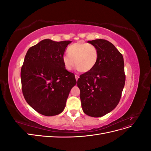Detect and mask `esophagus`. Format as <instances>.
<instances>
[{"label": "esophagus", "instance_id": "1", "mask_svg": "<svg viewBox=\"0 0 151 151\" xmlns=\"http://www.w3.org/2000/svg\"><path fill=\"white\" fill-rule=\"evenodd\" d=\"M75 77H76V81H77V80H78V79H79V76H78V75H77V74H76V75H75Z\"/></svg>", "mask_w": 151, "mask_h": 151}]
</instances>
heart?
Here are the masks:
<instances>
[{"mask_svg":"<svg viewBox=\"0 0 151 151\" xmlns=\"http://www.w3.org/2000/svg\"><path fill=\"white\" fill-rule=\"evenodd\" d=\"M68 55H64L62 61L65 68L70 70L74 65L82 72L92 70L98 61V50L94 45L88 43L77 42L67 48Z\"/></svg>","mask_w":151,"mask_h":151,"instance_id":"1","label":"heart"}]
</instances>
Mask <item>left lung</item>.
<instances>
[{"mask_svg":"<svg viewBox=\"0 0 151 151\" xmlns=\"http://www.w3.org/2000/svg\"><path fill=\"white\" fill-rule=\"evenodd\" d=\"M98 50L96 64L80 76L77 86L83 111L90 116L101 117L111 111L119 103L125 83L122 54L108 41H88Z\"/></svg>","mask_w":151,"mask_h":151,"instance_id":"obj_1","label":"left lung"}]
</instances>
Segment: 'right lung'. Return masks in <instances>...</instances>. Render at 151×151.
<instances>
[{"mask_svg": "<svg viewBox=\"0 0 151 151\" xmlns=\"http://www.w3.org/2000/svg\"><path fill=\"white\" fill-rule=\"evenodd\" d=\"M71 41H41L27 52L21 70L22 92L26 102L45 116L63 111L70 91L77 81L62 61Z\"/></svg>", "mask_w": 151, "mask_h": 151, "instance_id": "right-lung-1", "label": "right lung"}]
</instances>
